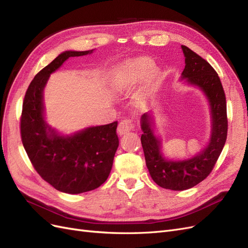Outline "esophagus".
Masks as SVG:
<instances>
[{"mask_svg":"<svg viewBox=\"0 0 248 248\" xmlns=\"http://www.w3.org/2000/svg\"><path fill=\"white\" fill-rule=\"evenodd\" d=\"M134 129V123L131 120H123L118 125V134L119 136H124L127 132Z\"/></svg>","mask_w":248,"mask_h":248,"instance_id":"34e87169","label":"esophagus"}]
</instances>
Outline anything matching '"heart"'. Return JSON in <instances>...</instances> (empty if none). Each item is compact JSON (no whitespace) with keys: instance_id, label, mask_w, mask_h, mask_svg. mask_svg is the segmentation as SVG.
Here are the masks:
<instances>
[{"instance_id":"1","label":"heart","mask_w":248,"mask_h":248,"mask_svg":"<svg viewBox=\"0 0 248 248\" xmlns=\"http://www.w3.org/2000/svg\"><path fill=\"white\" fill-rule=\"evenodd\" d=\"M153 68V62L148 58H138L124 64L118 73V85L121 88H129L145 79ZM141 102L142 98L139 99Z\"/></svg>"}]
</instances>
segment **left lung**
Returning <instances> with one entry per match:
<instances>
[{"label":"left lung","mask_w":248,"mask_h":248,"mask_svg":"<svg viewBox=\"0 0 248 248\" xmlns=\"http://www.w3.org/2000/svg\"><path fill=\"white\" fill-rule=\"evenodd\" d=\"M181 47L185 57V68L181 78L186 79L187 84L201 89L209 100L211 137L208 146L192 158L168 160L161 153L160 140L154 134L151 115L146 112L141 116L140 141L147 168L157 185L170 190L189 189L205 180L218 159L228 136L226 94L218 74L205 59L185 46Z\"/></svg>","instance_id":"1"}]
</instances>
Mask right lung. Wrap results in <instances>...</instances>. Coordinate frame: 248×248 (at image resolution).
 Listing matches in <instances>:
<instances>
[{
	"mask_svg": "<svg viewBox=\"0 0 248 248\" xmlns=\"http://www.w3.org/2000/svg\"><path fill=\"white\" fill-rule=\"evenodd\" d=\"M64 51L36 74L20 118L22 145L40 177L59 191L78 194L98 188L108 179L119 146L118 122L60 136L44 120L43 90L48 78L70 57L91 54Z\"/></svg>",
	"mask_w": 248,
	"mask_h": 248,
	"instance_id": "add662e5",
	"label": "right lung"
}]
</instances>
